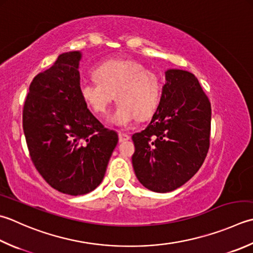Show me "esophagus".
Here are the masks:
<instances>
[{"label":"esophagus","mask_w":253,"mask_h":253,"mask_svg":"<svg viewBox=\"0 0 253 253\" xmlns=\"http://www.w3.org/2000/svg\"><path fill=\"white\" fill-rule=\"evenodd\" d=\"M118 138H120L121 142H124V141H127L130 137H129V135H128V133L120 131V132H118Z\"/></svg>","instance_id":"obj_1"}]
</instances>
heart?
<instances>
[{
  "label": "heart",
  "instance_id": "obj_1",
  "mask_svg": "<svg viewBox=\"0 0 253 253\" xmlns=\"http://www.w3.org/2000/svg\"><path fill=\"white\" fill-rule=\"evenodd\" d=\"M95 80L80 86L86 105L100 117H106L116 95L120 103L112 117L118 126H129L137 118L151 117L159 104L161 82L157 74L137 60L111 59L93 73Z\"/></svg>",
  "mask_w": 253,
  "mask_h": 253
}]
</instances>
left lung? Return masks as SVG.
I'll return each mask as SVG.
<instances>
[{"mask_svg":"<svg viewBox=\"0 0 253 253\" xmlns=\"http://www.w3.org/2000/svg\"><path fill=\"white\" fill-rule=\"evenodd\" d=\"M155 115L132 135L137 179L157 193L174 191L200 170L210 149L211 107L194 74L170 69Z\"/></svg>","mask_w":253,"mask_h":253,"instance_id":"1","label":"left lung"}]
</instances>
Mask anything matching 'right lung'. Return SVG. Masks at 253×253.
<instances>
[{"label":"right lung","mask_w":253,"mask_h":253,"mask_svg":"<svg viewBox=\"0 0 253 253\" xmlns=\"http://www.w3.org/2000/svg\"><path fill=\"white\" fill-rule=\"evenodd\" d=\"M79 51L64 52L34 78L23 108V129L35 168L49 185L84 195L101 184L118 142L88 111L80 94Z\"/></svg>","instance_id":"add662e5"}]
</instances>
